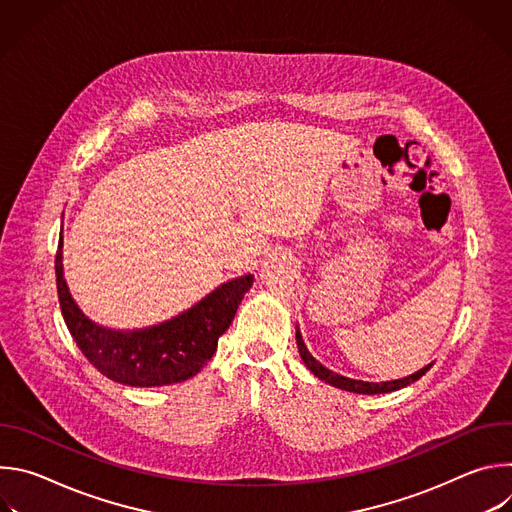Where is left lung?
Segmentation results:
<instances>
[{
  "instance_id": "obj_1",
  "label": "left lung",
  "mask_w": 512,
  "mask_h": 512,
  "mask_svg": "<svg viewBox=\"0 0 512 512\" xmlns=\"http://www.w3.org/2000/svg\"><path fill=\"white\" fill-rule=\"evenodd\" d=\"M296 342H298V348H300V356L302 360L306 362V367L322 381L330 383L332 387H338L342 391H350V393H362V395H379V393H391V391H397V389H403L411 383H415L417 379H421L429 369L431 364H427L425 369L405 377V379H397V381H389V383H367V381H354V379H348V377H342V375H336L332 371H328L326 367H322V364L308 352L304 340H302V334L300 330L296 332Z\"/></svg>"
}]
</instances>
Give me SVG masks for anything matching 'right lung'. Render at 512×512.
<instances>
[{"mask_svg": "<svg viewBox=\"0 0 512 512\" xmlns=\"http://www.w3.org/2000/svg\"><path fill=\"white\" fill-rule=\"evenodd\" d=\"M54 267L58 302L70 336L101 375L129 387H162L200 373L253 285V275L233 279L166 324L115 332L93 324L72 302L62 277L60 251Z\"/></svg>", "mask_w": 512, "mask_h": 512, "instance_id": "1", "label": "right lung"}]
</instances>
